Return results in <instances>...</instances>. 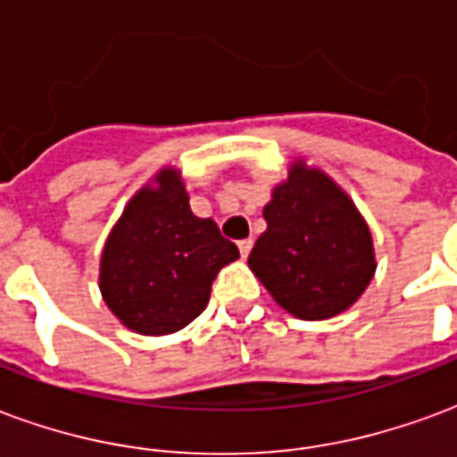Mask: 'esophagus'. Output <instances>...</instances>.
<instances>
[{
  "label": "esophagus",
  "instance_id": "1",
  "mask_svg": "<svg viewBox=\"0 0 457 457\" xmlns=\"http://www.w3.org/2000/svg\"><path fill=\"white\" fill-rule=\"evenodd\" d=\"M237 247H239V254H242V259H247L249 252H252V239H242Z\"/></svg>",
  "mask_w": 457,
  "mask_h": 457
}]
</instances>
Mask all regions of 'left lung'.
I'll return each mask as SVG.
<instances>
[{"mask_svg":"<svg viewBox=\"0 0 457 457\" xmlns=\"http://www.w3.org/2000/svg\"><path fill=\"white\" fill-rule=\"evenodd\" d=\"M264 220L247 264L278 306L301 320H326L357 303L377 271L372 232L326 170L294 161Z\"/></svg>","mask_w":457,"mask_h":457,"instance_id":"8db88e82","label":"left lung"}]
</instances>
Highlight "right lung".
<instances>
[{
	"label": "right lung",
	"mask_w": 457,
	"mask_h": 457,
	"mask_svg": "<svg viewBox=\"0 0 457 457\" xmlns=\"http://www.w3.org/2000/svg\"><path fill=\"white\" fill-rule=\"evenodd\" d=\"M176 166H163L121 210L100 257V294L121 326L170 336L205 311L210 288L239 249L193 215Z\"/></svg>",
	"instance_id": "obj_1"
}]
</instances>
